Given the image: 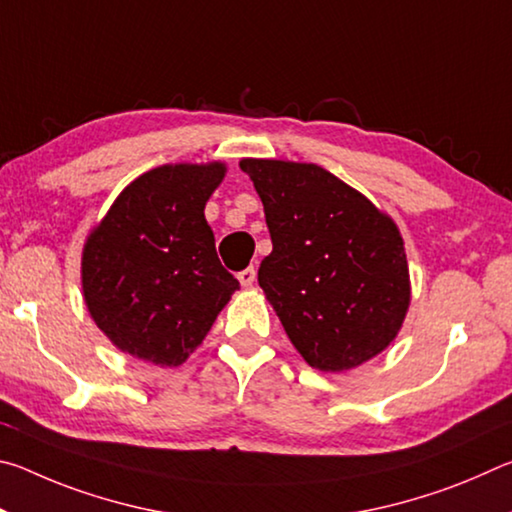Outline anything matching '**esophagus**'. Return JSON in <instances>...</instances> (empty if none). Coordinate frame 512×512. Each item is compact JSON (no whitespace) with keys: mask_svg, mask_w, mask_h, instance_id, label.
Here are the masks:
<instances>
[{"mask_svg":"<svg viewBox=\"0 0 512 512\" xmlns=\"http://www.w3.org/2000/svg\"><path fill=\"white\" fill-rule=\"evenodd\" d=\"M239 282L244 284V287H250V284L255 282V277H257V271H255V266H248V268H244V271H239Z\"/></svg>","mask_w":512,"mask_h":512,"instance_id":"34e87169","label":"esophagus"}]
</instances>
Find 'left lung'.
Returning a JSON list of instances; mask_svg holds the SVG:
<instances>
[{"instance_id":"left-lung-1","label":"left lung","mask_w":512,"mask_h":512,"mask_svg":"<svg viewBox=\"0 0 512 512\" xmlns=\"http://www.w3.org/2000/svg\"><path fill=\"white\" fill-rule=\"evenodd\" d=\"M239 167L262 198L273 241L259 287L296 350L325 372L375 357L400 332L411 300L397 225L318 164Z\"/></svg>"}]
</instances>
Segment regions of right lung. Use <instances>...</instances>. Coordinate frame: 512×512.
<instances>
[{"mask_svg":"<svg viewBox=\"0 0 512 512\" xmlns=\"http://www.w3.org/2000/svg\"><path fill=\"white\" fill-rule=\"evenodd\" d=\"M225 167L176 164L142 173L83 250V296L121 352L180 366L239 289L219 262L207 198Z\"/></svg>","mask_w":512,"mask_h":512,"instance_id":"1","label":"right lung"}]
</instances>
